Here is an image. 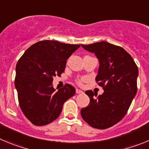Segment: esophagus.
<instances>
[{"mask_svg": "<svg viewBox=\"0 0 149 149\" xmlns=\"http://www.w3.org/2000/svg\"><path fill=\"white\" fill-rule=\"evenodd\" d=\"M76 93H77V94H82V93H84V92L82 90H81V89H76Z\"/></svg>", "mask_w": 149, "mask_h": 149, "instance_id": "1", "label": "esophagus"}]
</instances>
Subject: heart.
<instances>
[{
  "mask_svg": "<svg viewBox=\"0 0 149 149\" xmlns=\"http://www.w3.org/2000/svg\"><path fill=\"white\" fill-rule=\"evenodd\" d=\"M77 84H80V85H81V81H77Z\"/></svg>",
  "mask_w": 149,
  "mask_h": 149,
  "instance_id": "obj_1",
  "label": "heart"
}]
</instances>
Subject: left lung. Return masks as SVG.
<instances>
[{
    "mask_svg": "<svg viewBox=\"0 0 149 149\" xmlns=\"http://www.w3.org/2000/svg\"><path fill=\"white\" fill-rule=\"evenodd\" d=\"M81 46L98 59L95 81L104 91L98 97L92 90L86 91L90 101L86 107L81 109V116L91 127L108 128L123 119L136 95L137 65L120 46L104 41Z\"/></svg>",
    "mask_w": 149,
    "mask_h": 149,
    "instance_id": "8db88e82",
    "label": "left lung"
}]
</instances>
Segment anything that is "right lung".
Instances as JSON below:
<instances>
[{
	"mask_svg": "<svg viewBox=\"0 0 149 149\" xmlns=\"http://www.w3.org/2000/svg\"><path fill=\"white\" fill-rule=\"evenodd\" d=\"M81 45L43 40L31 45L15 67V86L19 106L34 125L42 126L59 117L63 104L75 94L70 84L56 89L54 77L65 71L66 60Z\"/></svg>",
	"mask_w": 149,
	"mask_h": 149,
	"instance_id": "1",
	"label": "right lung"
}]
</instances>
